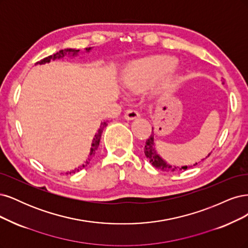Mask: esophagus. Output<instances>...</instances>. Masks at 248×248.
I'll list each match as a JSON object with an SVG mask.
<instances>
[{"mask_svg": "<svg viewBox=\"0 0 248 248\" xmlns=\"http://www.w3.org/2000/svg\"><path fill=\"white\" fill-rule=\"evenodd\" d=\"M139 116H140V114H139L138 111L137 110H134V109L127 110L126 112H125V114H124V118L127 119V121H133V119L138 118Z\"/></svg>", "mask_w": 248, "mask_h": 248, "instance_id": "obj_1", "label": "esophagus"}]
</instances>
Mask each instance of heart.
<instances>
[{
    "label": "heart",
    "mask_w": 248,
    "mask_h": 248,
    "mask_svg": "<svg viewBox=\"0 0 248 248\" xmlns=\"http://www.w3.org/2000/svg\"><path fill=\"white\" fill-rule=\"evenodd\" d=\"M177 65V59L170 55L136 60L127 65L124 77V87L130 93H140L155 82L164 74L173 70ZM177 82V77L168 78L162 83V89L171 87Z\"/></svg>",
    "instance_id": "b5f03b06"
}]
</instances>
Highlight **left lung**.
Listing matches in <instances>:
<instances>
[{"instance_id":"8db88e82","label":"left lung","mask_w":248,"mask_h":248,"mask_svg":"<svg viewBox=\"0 0 248 248\" xmlns=\"http://www.w3.org/2000/svg\"><path fill=\"white\" fill-rule=\"evenodd\" d=\"M154 132L151 133L150 137L146 140L145 146H144V154L146 155V157L149 159V162L151 163V165L155 166L156 169H159L162 171H166V172H182L186 171L187 168H191L196 165H198V163L191 165V166H182V167H176V166H171L169 164H167L164 159L159 156L156 153V150L155 148V138H154ZM210 155V154L207 155L205 158H207ZM205 158H203L202 161H204Z\"/></svg>"}]
</instances>
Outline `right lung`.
I'll return each instance as SVG.
<instances>
[{"instance_id": "obj_1", "label": "right lung", "mask_w": 248, "mask_h": 248, "mask_svg": "<svg viewBox=\"0 0 248 248\" xmlns=\"http://www.w3.org/2000/svg\"><path fill=\"white\" fill-rule=\"evenodd\" d=\"M91 49H92V47H87V48H85V51H86V52H90ZM79 51H80L79 49H72V48L62 49V50H60V51L57 52V53H54V54H52V55H49V57H47V58L41 60L40 62H37L35 63V65H42V63L49 62L50 61H54V60H57V59H62V58H63V57H66V55H72V57H75V55H77V54L79 53ZM106 125H107V123H106V122L102 123L101 125H100V127H99L98 132L95 133L94 138H93V143H92V147H91V151H90L89 157H87V159L84 162V164H82L81 166H79V167L77 168V169H74V170H72V171H70V172H67L66 174H71V173H75V172L80 171V170L83 169V168H85L87 165L90 164L91 159L93 158V156L94 154H95V150H97L98 147H99L100 140H101V136H102L104 127H105Z\"/></svg>"}]
</instances>
